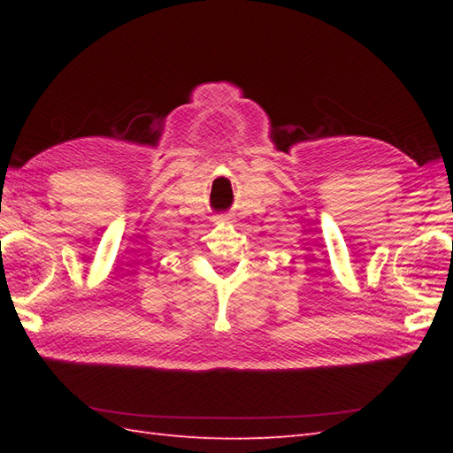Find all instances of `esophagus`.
<instances>
[{
  "label": "esophagus",
  "instance_id": "34e87169",
  "mask_svg": "<svg viewBox=\"0 0 453 453\" xmlns=\"http://www.w3.org/2000/svg\"><path fill=\"white\" fill-rule=\"evenodd\" d=\"M214 221H216V224H229V221H232V216L219 214V216H214Z\"/></svg>",
  "mask_w": 453,
  "mask_h": 453
}]
</instances>
